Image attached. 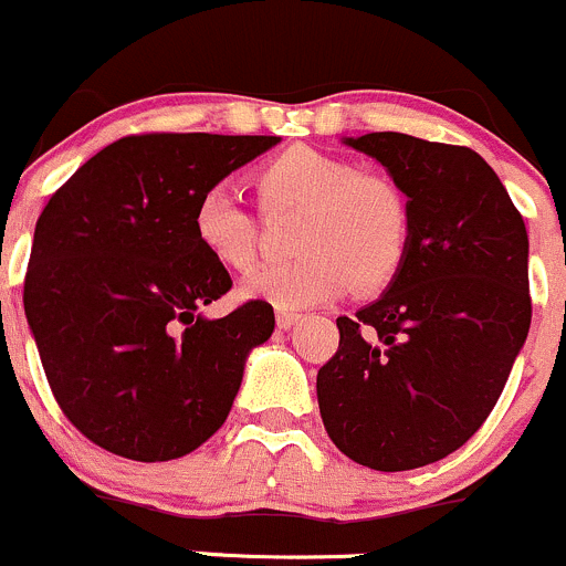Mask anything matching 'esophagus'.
<instances>
[{"label": "esophagus", "mask_w": 566, "mask_h": 566, "mask_svg": "<svg viewBox=\"0 0 566 566\" xmlns=\"http://www.w3.org/2000/svg\"><path fill=\"white\" fill-rule=\"evenodd\" d=\"M298 319H301V315H295V312H282V310L276 312V325H279V331L293 328V325L298 323Z\"/></svg>", "instance_id": "1"}]
</instances>
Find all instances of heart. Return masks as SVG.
<instances>
[{"label":"heart","instance_id":"heart-1","mask_svg":"<svg viewBox=\"0 0 566 566\" xmlns=\"http://www.w3.org/2000/svg\"><path fill=\"white\" fill-rule=\"evenodd\" d=\"M262 205H301L295 230L301 256L256 268L241 293L282 312L342 298L356 284L375 290L397 273L408 247V205L391 180L364 175L350 161L295 145L254 172ZM191 230L205 254L230 271H247L256 254V219L227 182L205 188Z\"/></svg>","mask_w":566,"mask_h":566}]
</instances>
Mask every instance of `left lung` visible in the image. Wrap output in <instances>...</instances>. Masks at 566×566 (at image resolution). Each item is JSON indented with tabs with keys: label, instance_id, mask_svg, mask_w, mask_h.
Returning <instances> with one entry per match:
<instances>
[{
	"label": "left lung",
	"instance_id": "obj_1",
	"mask_svg": "<svg viewBox=\"0 0 566 566\" xmlns=\"http://www.w3.org/2000/svg\"><path fill=\"white\" fill-rule=\"evenodd\" d=\"M408 197V247L378 301L336 317L317 373L325 432L375 471L458 452L499 402L528 336V235L471 147L408 134L345 136Z\"/></svg>",
	"mask_w": 566,
	"mask_h": 566
}]
</instances>
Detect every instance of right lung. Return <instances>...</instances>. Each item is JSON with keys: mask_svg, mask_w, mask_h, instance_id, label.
<instances>
[{"mask_svg": "<svg viewBox=\"0 0 566 566\" xmlns=\"http://www.w3.org/2000/svg\"><path fill=\"white\" fill-rule=\"evenodd\" d=\"M279 136L145 134L95 153L49 199L24 312L45 378L82 436L139 462L182 458L230 413L273 310L202 306L232 287L191 230L193 205Z\"/></svg>", "mask_w": 566, "mask_h": 566, "instance_id": "obj_1", "label": "right lung"}]
</instances>
